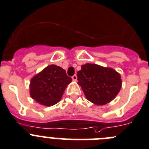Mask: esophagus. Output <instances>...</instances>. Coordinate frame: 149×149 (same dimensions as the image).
Segmentation results:
<instances>
[{
    "mask_svg": "<svg viewBox=\"0 0 149 149\" xmlns=\"http://www.w3.org/2000/svg\"><path fill=\"white\" fill-rule=\"evenodd\" d=\"M72 79H73V81H76V80H77V76H76V74H75V75H73V76H72Z\"/></svg>",
    "mask_w": 149,
    "mask_h": 149,
    "instance_id": "34e87169",
    "label": "esophagus"
}]
</instances>
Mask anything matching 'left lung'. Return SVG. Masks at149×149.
<instances>
[{
  "label": "left lung",
  "mask_w": 149,
  "mask_h": 149,
  "mask_svg": "<svg viewBox=\"0 0 149 149\" xmlns=\"http://www.w3.org/2000/svg\"><path fill=\"white\" fill-rule=\"evenodd\" d=\"M77 77L87 99L96 105L112 101L121 88V76L116 70L95 64L83 65Z\"/></svg>",
  "instance_id": "1"
}]
</instances>
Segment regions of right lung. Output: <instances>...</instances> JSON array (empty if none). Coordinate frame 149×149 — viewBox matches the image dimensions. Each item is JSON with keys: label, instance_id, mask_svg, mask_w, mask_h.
<instances>
[{"label": "right lung", "instance_id": "1", "mask_svg": "<svg viewBox=\"0 0 149 149\" xmlns=\"http://www.w3.org/2000/svg\"><path fill=\"white\" fill-rule=\"evenodd\" d=\"M72 81L64 69L55 65H48L30 81V95L40 104L51 107L62 98L65 88Z\"/></svg>", "mask_w": 149, "mask_h": 149}]
</instances>
